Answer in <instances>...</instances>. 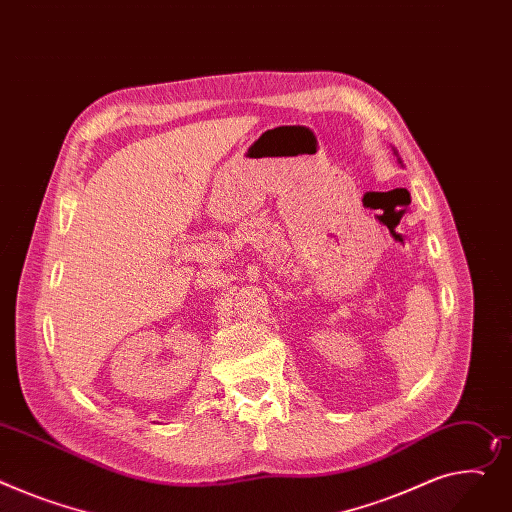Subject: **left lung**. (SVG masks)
Instances as JSON below:
<instances>
[{
  "label": "left lung",
  "mask_w": 512,
  "mask_h": 512,
  "mask_svg": "<svg viewBox=\"0 0 512 512\" xmlns=\"http://www.w3.org/2000/svg\"><path fill=\"white\" fill-rule=\"evenodd\" d=\"M393 154H395V156H397V162H399V164H403V162H401V158H399V154H397V150H395V148H393Z\"/></svg>",
  "instance_id": "left-lung-1"
}]
</instances>
